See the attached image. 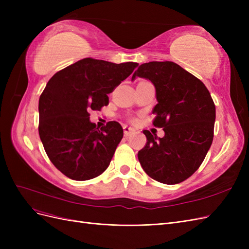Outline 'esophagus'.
I'll return each instance as SVG.
<instances>
[{
    "label": "esophagus",
    "instance_id": "34e87169",
    "mask_svg": "<svg viewBox=\"0 0 249 249\" xmlns=\"http://www.w3.org/2000/svg\"><path fill=\"white\" fill-rule=\"evenodd\" d=\"M124 136L125 137H129V136H131L132 134L135 133V131L132 129V127H129V126L124 125Z\"/></svg>",
    "mask_w": 249,
    "mask_h": 249
}]
</instances>
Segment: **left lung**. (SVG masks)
<instances>
[{
	"label": "left lung",
	"instance_id": "left-lung-1",
	"mask_svg": "<svg viewBox=\"0 0 249 249\" xmlns=\"http://www.w3.org/2000/svg\"><path fill=\"white\" fill-rule=\"evenodd\" d=\"M156 88L153 124L163 138L144 130L146 144L138 152L141 166L158 182L175 185L190 178L205 160L214 137L215 104L203 83L171 61L141 64L134 72Z\"/></svg>",
	"mask_w": 249,
	"mask_h": 249
}]
</instances>
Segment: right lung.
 <instances>
[{"mask_svg":"<svg viewBox=\"0 0 249 249\" xmlns=\"http://www.w3.org/2000/svg\"><path fill=\"white\" fill-rule=\"evenodd\" d=\"M137 66L84 58L48 82L39 97L38 132L49 159L67 178L87 180L109 166L124 130L116 122L99 130L89 112L107 106L108 94Z\"/></svg>","mask_w":249,"mask_h":249,"instance_id":"obj_1","label":"right lung"}]
</instances>
